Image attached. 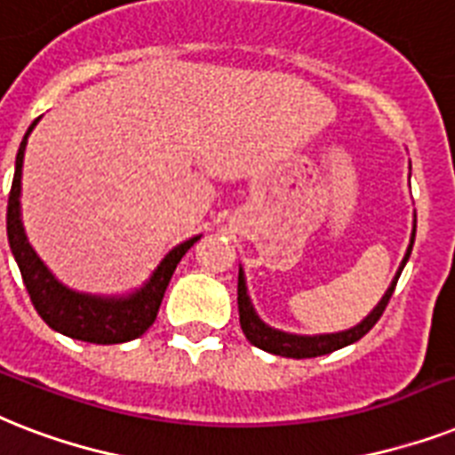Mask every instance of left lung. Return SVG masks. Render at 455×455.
I'll return each instance as SVG.
<instances>
[{"label": "left lung", "instance_id": "obj_1", "mask_svg": "<svg viewBox=\"0 0 455 455\" xmlns=\"http://www.w3.org/2000/svg\"><path fill=\"white\" fill-rule=\"evenodd\" d=\"M413 239H416V220H413V232H411V242H409V249L404 253V260L399 265L397 275L392 279V284L387 286L385 296L380 298V303L373 307L369 315H366L357 326H352L347 331H338V333H319V336H298V333H286V331L272 329L258 317L253 305H251V298L246 293V279L244 272L239 267V282H237V305H239V324H242V331H244L246 340L251 345H256L260 350L272 352V355H279V357H291V359H310V357H322V355H329L333 350H340L345 345L357 343L359 338L366 336L369 331L373 329L380 315L385 312L387 303H390V296L395 286H397V279L404 270L406 260L411 256L413 249Z\"/></svg>", "mask_w": 455, "mask_h": 455}]
</instances>
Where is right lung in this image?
Returning a JSON list of instances; mask_svg holds the SVG:
<instances>
[{
	"mask_svg": "<svg viewBox=\"0 0 455 455\" xmlns=\"http://www.w3.org/2000/svg\"><path fill=\"white\" fill-rule=\"evenodd\" d=\"M39 119L42 117L32 122L28 133L23 136V143L18 148L16 173H13L9 206H6V235H9V246L16 258L18 270L23 275L25 289L30 293V300L39 317L63 336L96 345L133 340V338L143 336L152 326V322L157 319L159 305H162V298L173 277L176 265L202 235L173 246L164 256V260L157 265V270L152 272V277L129 296H91V293H79V291L60 284L51 275L49 267L42 263V258L35 253L25 237L23 220H20V176H23L25 145H28V136L37 126Z\"/></svg>",
	"mask_w": 455,
	"mask_h": 455,
	"instance_id": "add662e5",
	"label": "right lung"
}]
</instances>
